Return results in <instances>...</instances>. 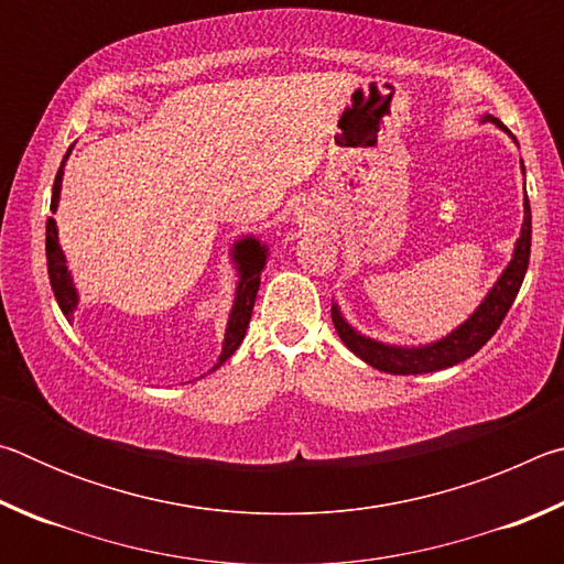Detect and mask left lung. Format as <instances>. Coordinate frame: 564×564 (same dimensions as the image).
I'll list each match as a JSON object with an SVG mask.
<instances>
[{
    "mask_svg": "<svg viewBox=\"0 0 564 564\" xmlns=\"http://www.w3.org/2000/svg\"><path fill=\"white\" fill-rule=\"evenodd\" d=\"M485 119L505 129L500 119L495 117H485ZM530 243H532V214H530V198L524 196V221H522L518 243H514L510 265L502 271L500 281L492 285V291L488 293V299L480 303V308H477L460 328L453 330L451 336L437 343H431V346L395 348V346H383V343L378 340H370L352 330L348 323L343 321L336 305L330 308L333 326H336L340 340L346 343V346L356 352L360 360H366L368 366L383 370V373L417 376V373H433V370L451 368L455 362H463L465 358L475 356V352L495 336V330L500 328V323L505 321V316H508L514 295L520 291L524 273H528Z\"/></svg>",
    "mask_w": 564,
    "mask_h": 564,
    "instance_id": "1",
    "label": "left lung"
}]
</instances>
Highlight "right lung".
I'll list each match as a JSON object with an SVG mask.
<instances>
[{"instance_id": "obj_1", "label": "right lung", "mask_w": 564, "mask_h": 564, "mask_svg": "<svg viewBox=\"0 0 564 564\" xmlns=\"http://www.w3.org/2000/svg\"><path fill=\"white\" fill-rule=\"evenodd\" d=\"M69 151H66V156H69ZM66 156H64V161H66ZM64 161L54 178L52 212H56V204H59ZM234 261L238 265V273H241V281H238L234 311H231V318H228V328H226V338H224V350H221V358H218V362H216V368L224 366V362L234 356L236 348L241 346V340L246 336L248 323H251L256 293H259L261 271L265 263V248L251 236L241 238V241H238L234 248ZM46 269H50V283H52V291L56 295V303H59L64 316L72 321L74 308H76V291H74L72 275H69V271H66V261H64V253L59 248V236H56L54 218H46Z\"/></svg>"}]
</instances>
